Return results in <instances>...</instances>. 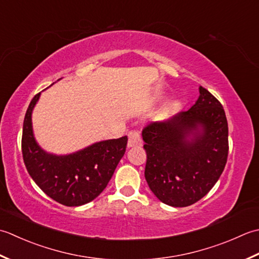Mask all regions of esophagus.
Segmentation results:
<instances>
[{
	"instance_id": "1",
	"label": "esophagus",
	"mask_w": 259,
	"mask_h": 259,
	"mask_svg": "<svg viewBox=\"0 0 259 259\" xmlns=\"http://www.w3.org/2000/svg\"><path fill=\"white\" fill-rule=\"evenodd\" d=\"M142 145H143V140H142V136L139 132H135V131L130 132L127 146L134 147V146H142Z\"/></svg>"
}]
</instances>
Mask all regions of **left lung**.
Here are the masks:
<instances>
[{"instance_id":"8db88e82","label":"left lung","mask_w":259,"mask_h":259,"mask_svg":"<svg viewBox=\"0 0 259 259\" xmlns=\"http://www.w3.org/2000/svg\"><path fill=\"white\" fill-rule=\"evenodd\" d=\"M193 106L142 132L145 179L163 203L188 207L218 181L228 157V123L219 100L203 87ZM192 136V138H190Z\"/></svg>"}]
</instances>
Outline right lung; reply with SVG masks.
<instances>
[{"label": "right lung", "instance_id": "add662e5", "mask_svg": "<svg viewBox=\"0 0 259 259\" xmlns=\"http://www.w3.org/2000/svg\"><path fill=\"white\" fill-rule=\"evenodd\" d=\"M40 93L31 100L24 116L22 155L33 181L55 201L78 207L93 201L107 187L127 145V136L95 143L69 155L48 154L36 144L31 114Z\"/></svg>", "mask_w": 259, "mask_h": 259}]
</instances>
